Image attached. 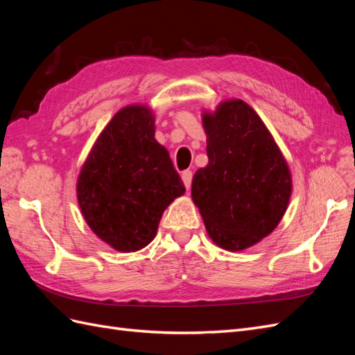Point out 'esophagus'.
I'll use <instances>...</instances> for the list:
<instances>
[{
  "label": "esophagus",
  "mask_w": 355,
  "mask_h": 355,
  "mask_svg": "<svg viewBox=\"0 0 355 355\" xmlns=\"http://www.w3.org/2000/svg\"><path fill=\"white\" fill-rule=\"evenodd\" d=\"M182 180H184L185 188L189 189L191 184H192V171L191 170H185L184 173H182Z\"/></svg>",
  "instance_id": "esophagus-1"
}]
</instances>
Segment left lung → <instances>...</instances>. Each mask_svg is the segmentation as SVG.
Returning a JSON list of instances; mask_svg holds the SVG:
<instances>
[{
  "mask_svg": "<svg viewBox=\"0 0 355 355\" xmlns=\"http://www.w3.org/2000/svg\"><path fill=\"white\" fill-rule=\"evenodd\" d=\"M209 164L192 179V200L210 239L230 252L271 234L292 194L286 159L263 121L240 99L202 114Z\"/></svg>",
  "mask_w": 355,
  "mask_h": 355,
  "instance_id": "8db88e82",
  "label": "left lung"
}]
</instances>
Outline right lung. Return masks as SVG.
Masks as SVG:
<instances>
[{
  "label": "right lung",
  "instance_id": "obj_1",
  "mask_svg": "<svg viewBox=\"0 0 355 355\" xmlns=\"http://www.w3.org/2000/svg\"><path fill=\"white\" fill-rule=\"evenodd\" d=\"M154 114L130 105L118 111L94 142L77 182L83 216L118 252L144 249L163 211L185 187L167 149L155 141Z\"/></svg>",
  "mask_w": 355,
  "mask_h": 355
}]
</instances>
